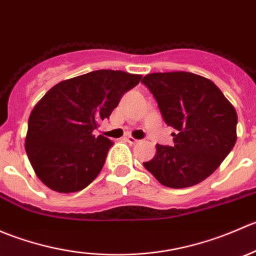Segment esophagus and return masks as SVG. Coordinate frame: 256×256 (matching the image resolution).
Instances as JSON below:
<instances>
[{
	"mask_svg": "<svg viewBox=\"0 0 256 256\" xmlns=\"http://www.w3.org/2000/svg\"><path fill=\"white\" fill-rule=\"evenodd\" d=\"M126 141H128V142L131 144H135L140 142V140H136V138H131V136H128V138H126Z\"/></svg>",
	"mask_w": 256,
	"mask_h": 256,
	"instance_id": "1",
	"label": "esophagus"
}]
</instances>
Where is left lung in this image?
Instances as JSON below:
<instances>
[{
	"mask_svg": "<svg viewBox=\"0 0 256 256\" xmlns=\"http://www.w3.org/2000/svg\"><path fill=\"white\" fill-rule=\"evenodd\" d=\"M164 122L176 130L174 146L156 144L144 168L161 184L186 188L210 176L236 142L238 116L213 82L187 72L147 74L141 80Z\"/></svg>",
	"mask_w": 256,
	"mask_h": 256,
	"instance_id": "left-lung-1",
	"label": "left lung"
}]
</instances>
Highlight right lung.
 Segmentation results:
<instances>
[{
    "instance_id": "right-lung-1",
    "label": "right lung",
    "mask_w": 256,
    "mask_h": 256,
    "mask_svg": "<svg viewBox=\"0 0 256 256\" xmlns=\"http://www.w3.org/2000/svg\"><path fill=\"white\" fill-rule=\"evenodd\" d=\"M141 78L102 69L60 82L40 99L28 120L26 152L47 187L78 192L98 177L114 144L92 131Z\"/></svg>"
}]
</instances>
